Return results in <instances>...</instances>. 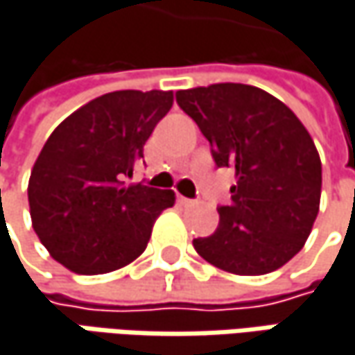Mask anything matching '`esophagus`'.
Returning a JSON list of instances; mask_svg holds the SVG:
<instances>
[{
	"instance_id": "obj_1",
	"label": "esophagus",
	"mask_w": 355,
	"mask_h": 355,
	"mask_svg": "<svg viewBox=\"0 0 355 355\" xmlns=\"http://www.w3.org/2000/svg\"><path fill=\"white\" fill-rule=\"evenodd\" d=\"M177 200H178V205H182V207H193V205H195V200H193V198H187V197H182V195H178Z\"/></svg>"
}]
</instances>
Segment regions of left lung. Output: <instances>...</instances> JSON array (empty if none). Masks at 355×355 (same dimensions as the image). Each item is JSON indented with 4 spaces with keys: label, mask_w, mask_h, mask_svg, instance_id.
I'll return each mask as SVG.
<instances>
[{
    "label": "left lung",
    "mask_w": 355,
    "mask_h": 355,
    "mask_svg": "<svg viewBox=\"0 0 355 355\" xmlns=\"http://www.w3.org/2000/svg\"><path fill=\"white\" fill-rule=\"evenodd\" d=\"M178 106L211 144L217 166L235 171L219 227L193 241L211 265L263 275L302 251L322 197V160L300 118L282 100L247 84L178 90Z\"/></svg>",
    "instance_id": "1"
}]
</instances>
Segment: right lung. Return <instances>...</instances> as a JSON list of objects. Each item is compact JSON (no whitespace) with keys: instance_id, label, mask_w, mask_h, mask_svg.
Instances as JSON below:
<instances>
[{"instance_id":"right-lung-1","label":"right lung","mask_w":355,"mask_h":355,"mask_svg":"<svg viewBox=\"0 0 355 355\" xmlns=\"http://www.w3.org/2000/svg\"><path fill=\"white\" fill-rule=\"evenodd\" d=\"M173 106V92L118 90L70 114L32 168L33 231L73 273H110L142 255L173 191L126 184L144 144Z\"/></svg>"}]
</instances>
